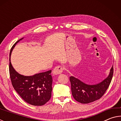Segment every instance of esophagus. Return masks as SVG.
<instances>
[{
  "instance_id": "34e87169",
  "label": "esophagus",
  "mask_w": 121,
  "mask_h": 121,
  "mask_svg": "<svg viewBox=\"0 0 121 121\" xmlns=\"http://www.w3.org/2000/svg\"><path fill=\"white\" fill-rule=\"evenodd\" d=\"M63 67L61 65H58L55 67L54 70L53 71V73L54 75H59L63 72Z\"/></svg>"
}]
</instances>
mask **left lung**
Wrapping results in <instances>:
<instances>
[{
  "instance_id": "8db88e82",
  "label": "left lung",
  "mask_w": 121,
  "mask_h": 121,
  "mask_svg": "<svg viewBox=\"0 0 121 121\" xmlns=\"http://www.w3.org/2000/svg\"><path fill=\"white\" fill-rule=\"evenodd\" d=\"M112 65L109 75L101 83L95 85H87L78 79L70 76L71 89L74 99L82 104H89L101 98L109 87L113 76Z\"/></svg>"
}]
</instances>
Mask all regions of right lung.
<instances>
[{
  "label": "right lung",
  "instance_id": "1",
  "mask_svg": "<svg viewBox=\"0 0 121 121\" xmlns=\"http://www.w3.org/2000/svg\"><path fill=\"white\" fill-rule=\"evenodd\" d=\"M17 40L12 47L9 54V71L10 78L14 90L27 103L34 106H42L50 100L52 87V70L40 73L31 76L19 74L13 68L10 58L12 51Z\"/></svg>",
  "mask_w": 121,
  "mask_h": 121
}]
</instances>
